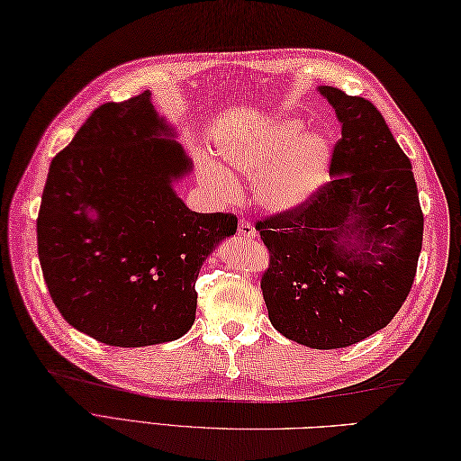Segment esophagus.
<instances>
[{
    "label": "esophagus",
    "mask_w": 461,
    "mask_h": 461,
    "mask_svg": "<svg viewBox=\"0 0 461 461\" xmlns=\"http://www.w3.org/2000/svg\"><path fill=\"white\" fill-rule=\"evenodd\" d=\"M239 237L244 239V240H256L258 239V230L252 227L249 221L240 219L239 221Z\"/></svg>",
    "instance_id": "obj_1"
}]
</instances>
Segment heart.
I'll list each match as a JSON object with an SVG mask.
<instances>
[{
	"instance_id": "obj_1",
	"label": "heart",
	"mask_w": 461,
	"mask_h": 461,
	"mask_svg": "<svg viewBox=\"0 0 461 461\" xmlns=\"http://www.w3.org/2000/svg\"><path fill=\"white\" fill-rule=\"evenodd\" d=\"M297 117H279L246 137L222 140L219 164L199 160V177L221 197L237 184L229 172L252 177L256 203L269 212L299 209L319 194L330 172L332 146L322 131H305Z\"/></svg>"
}]
</instances>
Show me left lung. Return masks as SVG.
Wrapping results in <instances>:
<instances>
[{
	"instance_id": "obj_1",
	"label": "left lung",
	"mask_w": 461,
	"mask_h": 461,
	"mask_svg": "<svg viewBox=\"0 0 461 461\" xmlns=\"http://www.w3.org/2000/svg\"><path fill=\"white\" fill-rule=\"evenodd\" d=\"M340 121L330 182L299 209L256 222L269 250V322L297 344L332 350L385 329L405 303L422 249L407 154L364 97L319 86Z\"/></svg>"
}]
</instances>
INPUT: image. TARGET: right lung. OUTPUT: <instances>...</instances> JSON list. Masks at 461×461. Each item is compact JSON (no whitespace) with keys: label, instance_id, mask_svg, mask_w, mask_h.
I'll list each match as a JSON object with an SVG mask.
<instances>
[{"label":"right lung","instance_id":"1","mask_svg":"<svg viewBox=\"0 0 461 461\" xmlns=\"http://www.w3.org/2000/svg\"><path fill=\"white\" fill-rule=\"evenodd\" d=\"M144 92L97 107L54 156L37 219L44 282L76 330L121 348L172 342L195 321V279L237 232L176 194L192 160Z\"/></svg>","mask_w":461,"mask_h":461}]
</instances>
